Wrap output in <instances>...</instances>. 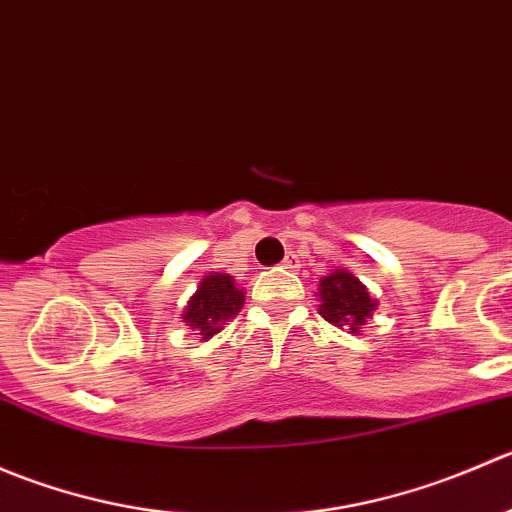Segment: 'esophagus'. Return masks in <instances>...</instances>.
Wrapping results in <instances>:
<instances>
[{"mask_svg": "<svg viewBox=\"0 0 512 512\" xmlns=\"http://www.w3.org/2000/svg\"><path fill=\"white\" fill-rule=\"evenodd\" d=\"M294 267H297V260H294V255H287L282 260V270H294Z\"/></svg>", "mask_w": 512, "mask_h": 512, "instance_id": "1", "label": "esophagus"}]
</instances>
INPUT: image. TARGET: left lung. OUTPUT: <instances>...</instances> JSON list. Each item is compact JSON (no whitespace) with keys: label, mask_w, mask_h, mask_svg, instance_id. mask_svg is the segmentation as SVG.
Here are the masks:
<instances>
[{"label":"left lung","mask_w":512,"mask_h":512,"mask_svg":"<svg viewBox=\"0 0 512 512\" xmlns=\"http://www.w3.org/2000/svg\"><path fill=\"white\" fill-rule=\"evenodd\" d=\"M319 314L329 324L339 329H349L352 334H359L364 324L374 317L376 299L366 289L359 277H354L349 270H332L319 280Z\"/></svg>","instance_id":"obj_1"}]
</instances>
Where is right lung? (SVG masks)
I'll use <instances>...</instances> for the list:
<instances>
[{"instance_id":"right-lung-1","label":"right lung","mask_w":512,"mask_h":512,"mask_svg":"<svg viewBox=\"0 0 512 512\" xmlns=\"http://www.w3.org/2000/svg\"><path fill=\"white\" fill-rule=\"evenodd\" d=\"M242 304H245V289L235 285V277L208 272L185 304L180 319L205 342V339H213L225 322L237 317Z\"/></svg>"}]
</instances>
